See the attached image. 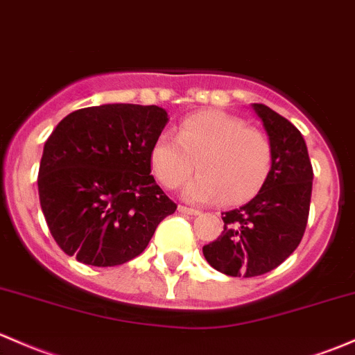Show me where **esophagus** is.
I'll return each mask as SVG.
<instances>
[{
  "mask_svg": "<svg viewBox=\"0 0 355 355\" xmlns=\"http://www.w3.org/2000/svg\"><path fill=\"white\" fill-rule=\"evenodd\" d=\"M178 211L184 212V214H190V216H199L200 211L199 209H193V207H187V206H178Z\"/></svg>",
  "mask_w": 355,
  "mask_h": 355,
  "instance_id": "esophagus-1",
  "label": "esophagus"
}]
</instances>
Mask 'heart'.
Here are the masks:
<instances>
[{"label": "heart", "instance_id": "obj_1", "mask_svg": "<svg viewBox=\"0 0 355 355\" xmlns=\"http://www.w3.org/2000/svg\"><path fill=\"white\" fill-rule=\"evenodd\" d=\"M159 184L177 189L192 175L184 196L193 202L240 204L266 184L272 168V144L263 130L248 128L240 117L204 110L185 117L177 136L159 134L149 151Z\"/></svg>", "mask_w": 355, "mask_h": 355}]
</instances>
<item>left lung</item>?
Returning <instances> with one entry per match:
<instances>
[{"mask_svg": "<svg viewBox=\"0 0 355 355\" xmlns=\"http://www.w3.org/2000/svg\"><path fill=\"white\" fill-rule=\"evenodd\" d=\"M272 144L266 184L245 206L223 212L225 231L204 245L209 266L231 277H255L281 266L308 223L313 168L301 132L263 103H252Z\"/></svg>", "mask_w": 355, "mask_h": 355, "instance_id": "left-lung-1", "label": "left lung"}]
</instances>
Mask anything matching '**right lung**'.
I'll list each match as a JSON object with an SVG mask.
<instances>
[{"mask_svg":"<svg viewBox=\"0 0 355 355\" xmlns=\"http://www.w3.org/2000/svg\"><path fill=\"white\" fill-rule=\"evenodd\" d=\"M168 122L156 105L107 103L66 115L44 144L39 199L59 248L114 267L141 255L177 204L151 173L149 151Z\"/></svg>","mask_w":355,"mask_h":355,"instance_id":"obj_1","label":"right lung"}]
</instances>
